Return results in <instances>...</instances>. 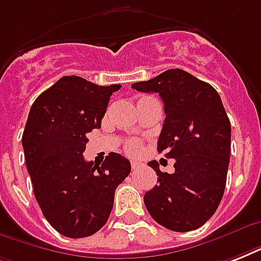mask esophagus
Segmentation results:
<instances>
[{
  "instance_id": "34e87169",
  "label": "esophagus",
  "mask_w": 261,
  "mask_h": 261,
  "mask_svg": "<svg viewBox=\"0 0 261 261\" xmlns=\"http://www.w3.org/2000/svg\"><path fill=\"white\" fill-rule=\"evenodd\" d=\"M139 167H141V164L137 163V161H131V168H133V171H135V169H138Z\"/></svg>"
}]
</instances>
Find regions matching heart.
<instances>
[{
  "instance_id": "b5f03b06",
  "label": "heart",
  "mask_w": 261,
  "mask_h": 261,
  "mask_svg": "<svg viewBox=\"0 0 261 261\" xmlns=\"http://www.w3.org/2000/svg\"><path fill=\"white\" fill-rule=\"evenodd\" d=\"M124 151L130 155H137L141 151V141L138 139H128L124 143Z\"/></svg>"
}]
</instances>
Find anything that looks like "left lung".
Instances as JSON below:
<instances>
[{
    "instance_id": "left-lung-1",
    "label": "left lung",
    "mask_w": 261,
    "mask_h": 261,
    "mask_svg": "<svg viewBox=\"0 0 261 261\" xmlns=\"http://www.w3.org/2000/svg\"><path fill=\"white\" fill-rule=\"evenodd\" d=\"M133 89L159 93L167 118L157 150L174 159V172H161L147 163L157 182L143 202L161 226L173 231L195 230L218 208L230 160V122L218 92L181 69H169Z\"/></svg>"
}]
</instances>
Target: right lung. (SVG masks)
Masks as SVG:
<instances>
[{"label":"right lung","instance_id":"add662e5","mask_svg":"<svg viewBox=\"0 0 261 261\" xmlns=\"http://www.w3.org/2000/svg\"><path fill=\"white\" fill-rule=\"evenodd\" d=\"M77 75H65L34 101L22 133L27 171L43 215L69 239L100 230L130 161L110 153L101 165L85 161L87 134L101 127L112 92Z\"/></svg>","mask_w":261,"mask_h":261}]
</instances>
